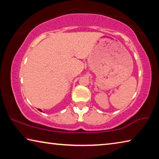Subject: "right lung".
<instances>
[{
  "label": "right lung",
  "instance_id": "1",
  "mask_svg": "<svg viewBox=\"0 0 159 159\" xmlns=\"http://www.w3.org/2000/svg\"><path fill=\"white\" fill-rule=\"evenodd\" d=\"M39 110L40 111H42V110H41V109H39Z\"/></svg>",
  "mask_w": 159,
  "mask_h": 159
}]
</instances>
